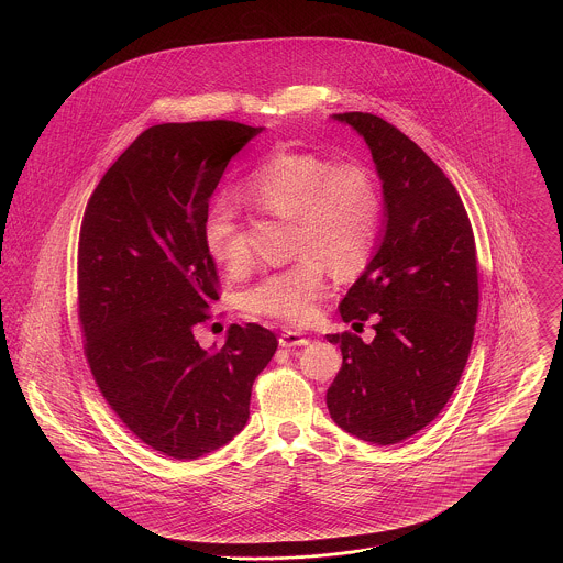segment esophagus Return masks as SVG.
<instances>
[{"instance_id":"esophagus-1","label":"esophagus","mask_w":563,"mask_h":563,"mask_svg":"<svg viewBox=\"0 0 563 563\" xmlns=\"http://www.w3.org/2000/svg\"><path fill=\"white\" fill-rule=\"evenodd\" d=\"M308 338L301 333V331H285L283 335H280V340H278V344L283 346V349H295V346H308Z\"/></svg>"}]
</instances>
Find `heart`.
Returning a JSON list of instances; mask_svg holds the SVG:
<instances>
[{
    "label": "heart",
    "instance_id": "1",
    "mask_svg": "<svg viewBox=\"0 0 563 563\" xmlns=\"http://www.w3.org/2000/svg\"><path fill=\"white\" fill-rule=\"evenodd\" d=\"M241 191L257 207L294 219V264L264 274L242 294L251 317L308 321L327 283V266L338 274L361 268L379 230V194L369 170L354 162L331 164L314 154L280 152L257 164ZM202 239L217 264L239 269L246 262L236 209L217 200L205 217Z\"/></svg>",
    "mask_w": 563,
    "mask_h": 563
}]
</instances>
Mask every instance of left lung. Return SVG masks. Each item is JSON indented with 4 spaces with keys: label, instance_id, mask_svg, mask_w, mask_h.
Instances as JSON below:
<instances>
[{
    "label": "left lung",
    "instance_id": "left-lung-1",
    "mask_svg": "<svg viewBox=\"0 0 563 563\" xmlns=\"http://www.w3.org/2000/svg\"><path fill=\"white\" fill-rule=\"evenodd\" d=\"M331 118L372 152L384 225L340 303L352 327L372 319L375 338L327 335L344 358L327 407L340 429L393 445L429 427L464 372L479 308L475 239L452 181L409 136L374 113Z\"/></svg>",
    "mask_w": 563,
    "mask_h": 563
}]
</instances>
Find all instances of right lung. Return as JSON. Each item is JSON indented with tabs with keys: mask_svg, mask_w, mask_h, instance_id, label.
<instances>
[{
	"mask_svg": "<svg viewBox=\"0 0 563 563\" xmlns=\"http://www.w3.org/2000/svg\"><path fill=\"white\" fill-rule=\"evenodd\" d=\"M262 131L225 120L152 126L111 164L81 219L90 372L129 430L177 460L211 454L244 429L253 382L278 346L255 322L232 324L223 349L194 338L219 299L202 239L209 198Z\"/></svg>",
	"mask_w": 563,
	"mask_h": 563,
	"instance_id": "right-lung-1",
	"label": "right lung"
}]
</instances>
